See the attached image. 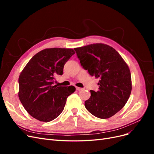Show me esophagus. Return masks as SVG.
Here are the masks:
<instances>
[{
    "mask_svg": "<svg viewBox=\"0 0 154 154\" xmlns=\"http://www.w3.org/2000/svg\"><path fill=\"white\" fill-rule=\"evenodd\" d=\"M76 89L77 90V91H82L83 88H80V87H76Z\"/></svg>",
    "mask_w": 154,
    "mask_h": 154,
    "instance_id": "1",
    "label": "esophagus"
}]
</instances>
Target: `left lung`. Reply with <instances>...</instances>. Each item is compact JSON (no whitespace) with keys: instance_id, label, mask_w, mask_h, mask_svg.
<instances>
[{"instance_id":"left-lung-1","label":"left lung","mask_w":154,"mask_h":154,"mask_svg":"<svg viewBox=\"0 0 154 154\" xmlns=\"http://www.w3.org/2000/svg\"><path fill=\"white\" fill-rule=\"evenodd\" d=\"M81 66L92 76L99 78L98 91H91L85 106L100 119L116 114L127 103L132 91L131 74L127 64L114 48L94 44L74 48Z\"/></svg>"}]
</instances>
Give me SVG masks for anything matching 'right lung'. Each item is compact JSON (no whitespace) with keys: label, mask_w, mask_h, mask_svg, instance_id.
Instances as JSON below:
<instances>
[{"label":"right lung","mask_w":154,"mask_h":154,"mask_svg":"<svg viewBox=\"0 0 154 154\" xmlns=\"http://www.w3.org/2000/svg\"><path fill=\"white\" fill-rule=\"evenodd\" d=\"M74 54L72 49L50 48L32 57L18 78V97L32 117L49 122L62 112L74 86L54 85L55 76L62 75L64 65Z\"/></svg>","instance_id":"right-lung-1"}]
</instances>
